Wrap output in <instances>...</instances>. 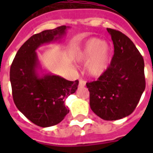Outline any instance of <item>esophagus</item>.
Listing matches in <instances>:
<instances>
[{
  "label": "esophagus",
  "instance_id": "esophagus-1",
  "mask_svg": "<svg viewBox=\"0 0 153 153\" xmlns=\"http://www.w3.org/2000/svg\"><path fill=\"white\" fill-rule=\"evenodd\" d=\"M86 85V81L83 79H80L79 80V86H84Z\"/></svg>",
  "mask_w": 153,
  "mask_h": 153
}]
</instances>
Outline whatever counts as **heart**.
<instances>
[{
	"label": "heart",
	"mask_w": 153,
	"mask_h": 153,
	"mask_svg": "<svg viewBox=\"0 0 153 153\" xmlns=\"http://www.w3.org/2000/svg\"><path fill=\"white\" fill-rule=\"evenodd\" d=\"M111 47L98 38L86 40L83 48L77 55L79 62H86V70L89 75L98 77L103 74L109 67L111 60Z\"/></svg>",
	"instance_id": "b5f03b06"
}]
</instances>
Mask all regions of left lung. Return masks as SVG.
Wrapping results in <instances>:
<instances>
[{
	"label": "left lung",
	"mask_w": 153,
	"mask_h": 153,
	"mask_svg": "<svg viewBox=\"0 0 153 153\" xmlns=\"http://www.w3.org/2000/svg\"><path fill=\"white\" fill-rule=\"evenodd\" d=\"M114 54L106 71L87 82L92 111L103 120L115 121L133 112L145 89V62L133 41L122 32L107 28Z\"/></svg>",
	"instance_id": "1"
}]
</instances>
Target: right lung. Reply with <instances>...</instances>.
<instances>
[{"mask_svg":"<svg viewBox=\"0 0 153 153\" xmlns=\"http://www.w3.org/2000/svg\"><path fill=\"white\" fill-rule=\"evenodd\" d=\"M67 26L45 30L31 36L18 50L10 67V82L16 106L32 123L40 127L57 125L69 113L66 98L78 89L79 81H68L41 70L36 52L45 44L57 41L66 34Z\"/></svg>","mask_w":153,"mask_h":153,"instance_id":"obj_1","label":"right lung"}]
</instances>
